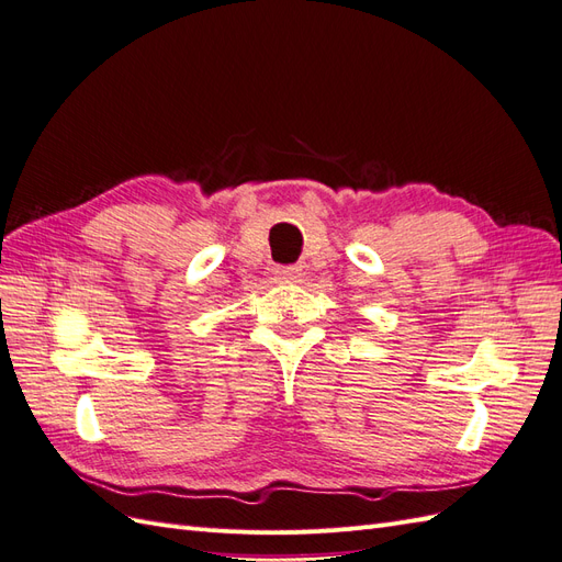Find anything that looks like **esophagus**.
I'll return each mask as SVG.
<instances>
[{
	"mask_svg": "<svg viewBox=\"0 0 562 562\" xmlns=\"http://www.w3.org/2000/svg\"><path fill=\"white\" fill-rule=\"evenodd\" d=\"M277 277L281 281H300L302 269L297 265H288V267H277Z\"/></svg>",
	"mask_w": 562,
	"mask_h": 562,
	"instance_id": "obj_1",
	"label": "esophagus"
}]
</instances>
